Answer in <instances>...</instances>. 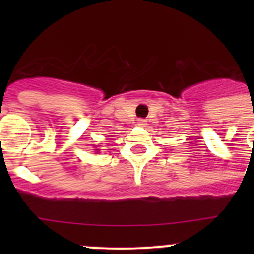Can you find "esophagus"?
I'll use <instances>...</instances> for the list:
<instances>
[{
  "mask_svg": "<svg viewBox=\"0 0 254 254\" xmlns=\"http://www.w3.org/2000/svg\"><path fill=\"white\" fill-rule=\"evenodd\" d=\"M137 125H139V127H145V125H146V120L139 119V120H137Z\"/></svg>",
  "mask_w": 254,
  "mask_h": 254,
  "instance_id": "obj_1",
  "label": "esophagus"
}]
</instances>
